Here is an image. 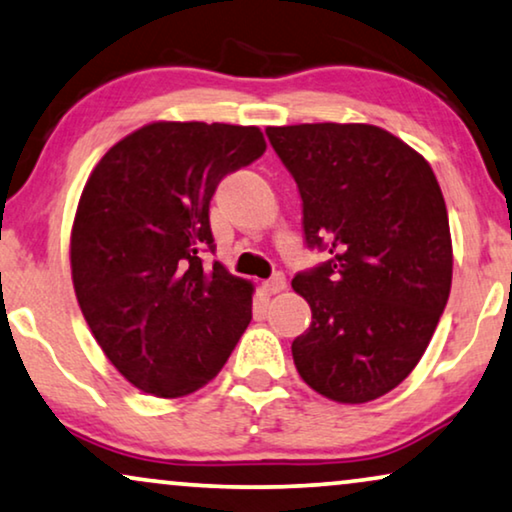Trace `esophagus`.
<instances>
[{
    "instance_id": "obj_1",
    "label": "esophagus",
    "mask_w": 512,
    "mask_h": 512,
    "mask_svg": "<svg viewBox=\"0 0 512 512\" xmlns=\"http://www.w3.org/2000/svg\"><path fill=\"white\" fill-rule=\"evenodd\" d=\"M263 289L268 293H279L286 289V277L282 275V272H277V275H272L268 282H263Z\"/></svg>"
}]
</instances>
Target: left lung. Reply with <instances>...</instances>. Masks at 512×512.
<instances>
[{
	"label": "left lung",
	"mask_w": 512,
	"mask_h": 512,
	"mask_svg": "<svg viewBox=\"0 0 512 512\" xmlns=\"http://www.w3.org/2000/svg\"><path fill=\"white\" fill-rule=\"evenodd\" d=\"M265 132L298 184L307 247L331 254L291 282L312 310L293 363L331 401H375L412 373L450 298L452 237L436 174L377 125Z\"/></svg>",
	"instance_id": "obj_1"
}]
</instances>
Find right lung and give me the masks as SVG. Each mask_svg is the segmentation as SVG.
I'll return each instance as SVG.
<instances>
[{
  "mask_svg": "<svg viewBox=\"0 0 512 512\" xmlns=\"http://www.w3.org/2000/svg\"><path fill=\"white\" fill-rule=\"evenodd\" d=\"M265 151L256 125L156 121L104 153L76 207L69 261L97 345L158 398L214 380L251 321L254 284L214 251L209 200Z\"/></svg>",
  "mask_w": 512,
  "mask_h": 512,
  "instance_id": "1",
  "label": "right lung"
}]
</instances>
